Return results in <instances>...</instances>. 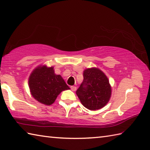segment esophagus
Masks as SVG:
<instances>
[{"mask_svg": "<svg viewBox=\"0 0 150 150\" xmlns=\"http://www.w3.org/2000/svg\"><path fill=\"white\" fill-rule=\"evenodd\" d=\"M71 90L73 91H75L76 90H77V87H76V86H71Z\"/></svg>", "mask_w": 150, "mask_h": 150, "instance_id": "esophagus-1", "label": "esophagus"}]
</instances>
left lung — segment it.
I'll list each match as a JSON object with an SVG mask.
<instances>
[{
    "label": "left lung",
    "mask_w": 150,
    "mask_h": 150,
    "mask_svg": "<svg viewBox=\"0 0 150 150\" xmlns=\"http://www.w3.org/2000/svg\"><path fill=\"white\" fill-rule=\"evenodd\" d=\"M84 80L76 94L82 104L90 110L104 107L111 96V86L105 73L98 68H87L84 71Z\"/></svg>",
    "instance_id": "1"
}]
</instances>
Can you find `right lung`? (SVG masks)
<instances>
[{
	"instance_id": "add662e5",
	"label": "right lung",
	"mask_w": 150,
	"mask_h": 150,
	"mask_svg": "<svg viewBox=\"0 0 150 150\" xmlns=\"http://www.w3.org/2000/svg\"><path fill=\"white\" fill-rule=\"evenodd\" d=\"M30 93L39 103L50 106L62 91L69 90L61 75L55 73L54 67L39 65L31 73L28 81Z\"/></svg>"
}]
</instances>
